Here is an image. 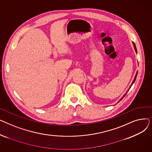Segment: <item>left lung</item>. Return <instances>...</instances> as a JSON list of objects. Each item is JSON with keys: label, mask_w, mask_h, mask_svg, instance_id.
Segmentation results:
<instances>
[{"label": "left lung", "mask_w": 152, "mask_h": 152, "mask_svg": "<svg viewBox=\"0 0 152 152\" xmlns=\"http://www.w3.org/2000/svg\"><path fill=\"white\" fill-rule=\"evenodd\" d=\"M132 44H133V45H134V49H135V52H136V53H137V49H136V47H135V44H134V42H132ZM137 73H136V74H135V77H134V80H133V81H132V83L131 85L130 86V87H129V89L128 90H127V92H126V94H124V95H123V97H122L121 98V99H120V100H119V101H118V102H120L121 100H123V98H124V97L126 96V95L127 92L129 91V90L130 89V88H131V87L132 85V84H133L134 83V82H135V79H136V77H137Z\"/></svg>", "instance_id": "left-lung-1"}]
</instances>
